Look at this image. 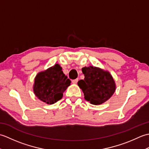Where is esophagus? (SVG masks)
Instances as JSON below:
<instances>
[{
    "mask_svg": "<svg viewBox=\"0 0 149 149\" xmlns=\"http://www.w3.org/2000/svg\"><path fill=\"white\" fill-rule=\"evenodd\" d=\"M78 81H79V79H74V80H72V83L73 84H77V82H78Z\"/></svg>",
    "mask_w": 149,
    "mask_h": 149,
    "instance_id": "obj_1",
    "label": "esophagus"
}]
</instances>
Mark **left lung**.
I'll use <instances>...</instances> for the list:
<instances>
[{
  "label": "left lung",
  "mask_w": 149,
  "mask_h": 149,
  "mask_svg": "<svg viewBox=\"0 0 149 149\" xmlns=\"http://www.w3.org/2000/svg\"><path fill=\"white\" fill-rule=\"evenodd\" d=\"M84 80L78 81L84 99L93 105H100L109 100L116 90L115 80L109 72L97 66L82 68Z\"/></svg>",
  "instance_id": "1"
}]
</instances>
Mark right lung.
Listing matches in <instances>:
<instances>
[{
  "instance_id": "right-lung-1",
  "label": "right lung",
  "mask_w": 149,
  "mask_h": 149,
  "mask_svg": "<svg viewBox=\"0 0 149 149\" xmlns=\"http://www.w3.org/2000/svg\"><path fill=\"white\" fill-rule=\"evenodd\" d=\"M71 81L63 74L62 68L56 64L38 73L34 78L33 92L38 99L47 104H53L62 99L63 92Z\"/></svg>"
}]
</instances>
